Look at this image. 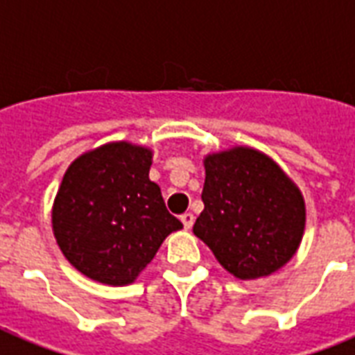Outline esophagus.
Wrapping results in <instances>:
<instances>
[{"instance_id": "34e87169", "label": "esophagus", "mask_w": 355, "mask_h": 355, "mask_svg": "<svg viewBox=\"0 0 355 355\" xmlns=\"http://www.w3.org/2000/svg\"><path fill=\"white\" fill-rule=\"evenodd\" d=\"M181 223H183V227L189 231V229L193 227V223H195V216H193L191 211H185V214L181 216Z\"/></svg>"}]
</instances>
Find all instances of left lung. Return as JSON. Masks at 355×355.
Listing matches in <instances>:
<instances>
[{"mask_svg":"<svg viewBox=\"0 0 355 355\" xmlns=\"http://www.w3.org/2000/svg\"><path fill=\"white\" fill-rule=\"evenodd\" d=\"M204 166V209L193 232L242 280L286 265L304 231L299 189L272 159L250 147L208 155Z\"/></svg>","mask_w":355,"mask_h":355,"instance_id":"obj_1","label":"left lung"}]
</instances>
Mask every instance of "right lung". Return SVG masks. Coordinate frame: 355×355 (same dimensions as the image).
<instances>
[{
    "instance_id": "add662e5",
    "label": "right lung",
    "mask_w": 355,
    "mask_h": 355,
    "mask_svg": "<svg viewBox=\"0 0 355 355\" xmlns=\"http://www.w3.org/2000/svg\"><path fill=\"white\" fill-rule=\"evenodd\" d=\"M151 151L126 141L85 153L64 174L53 208L62 253L92 280H136L170 232L183 225L149 180Z\"/></svg>"
}]
</instances>
